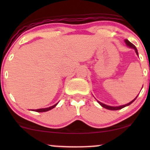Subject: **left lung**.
<instances>
[{
  "label": "left lung",
  "mask_w": 150,
  "mask_h": 150,
  "mask_svg": "<svg viewBox=\"0 0 150 150\" xmlns=\"http://www.w3.org/2000/svg\"><path fill=\"white\" fill-rule=\"evenodd\" d=\"M125 44H127V46H128L129 47L132 48V49H135V52H136V53H137V56H138V53H137V49H136L135 46L134 45V44H132L131 42H129L128 40H127V39H126V40H125ZM137 97H136V98H137ZM136 98H135V99H133V100L130 101V103H128V104H125V105H123V106H108V105H106V104H103V103L100 102V101H98V102H99V104H100L101 106H102V107H104V108H106V109H108V110H113V111H115V110H119V109H121V108H124V107H125V106H129V105L131 104L133 102V101L135 100Z\"/></svg>",
  "instance_id": "1"
}]
</instances>
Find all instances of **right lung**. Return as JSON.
<instances>
[{
	"label": "right lung",
	"mask_w": 150,
	"mask_h": 150,
	"mask_svg": "<svg viewBox=\"0 0 150 150\" xmlns=\"http://www.w3.org/2000/svg\"><path fill=\"white\" fill-rule=\"evenodd\" d=\"M57 104H58V103H57V104H55V105H53V106H50V107H49V108H39V109H36V110L33 109V110H32V111H37V112H46V111H49V110L52 109V108H54L55 106H56V105H57Z\"/></svg>",
	"instance_id": "1"
}]
</instances>
